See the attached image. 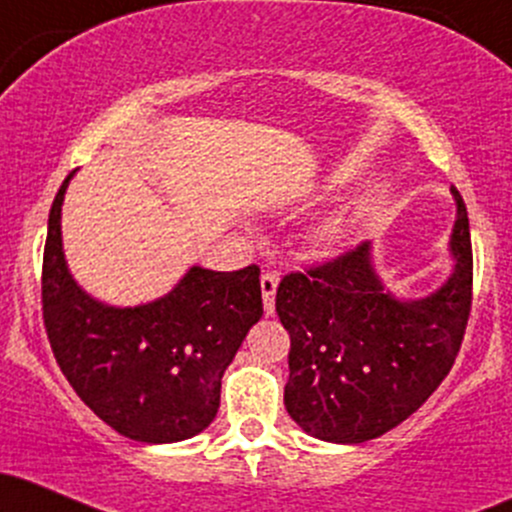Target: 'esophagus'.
Instances as JSON below:
<instances>
[{
    "label": "esophagus",
    "mask_w": 512,
    "mask_h": 512,
    "mask_svg": "<svg viewBox=\"0 0 512 512\" xmlns=\"http://www.w3.org/2000/svg\"><path fill=\"white\" fill-rule=\"evenodd\" d=\"M277 284H279V277L274 272H265L260 277L262 301H265V313H267V316H272V313H274V294H277Z\"/></svg>",
    "instance_id": "esophagus-1"
}]
</instances>
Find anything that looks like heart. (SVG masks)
Masks as SVG:
<instances>
[{"label":"heart","mask_w":512,"mask_h":512,"mask_svg":"<svg viewBox=\"0 0 512 512\" xmlns=\"http://www.w3.org/2000/svg\"><path fill=\"white\" fill-rule=\"evenodd\" d=\"M352 228H355V218H352V213L347 209L335 211L330 213V216H325L323 221L311 230V235H308V245L318 252L333 250V247L342 245L347 238H350Z\"/></svg>","instance_id":"b5f03b06"}]
</instances>
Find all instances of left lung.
<instances>
[{
	"mask_svg": "<svg viewBox=\"0 0 512 512\" xmlns=\"http://www.w3.org/2000/svg\"><path fill=\"white\" fill-rule=\"evenodd\" d=\"M447 282L425 299H398L374 267L372 243L286 274L279 320L291 338L284 406L311 437L374 440L413 415L442 384L471 311V235L457 189Z\"/></svg>",
	"mask_w": 512,
	"mask_h": 512,
	"instance_id": "8db88e82",
	"label": "left lung"
}]
</instances>
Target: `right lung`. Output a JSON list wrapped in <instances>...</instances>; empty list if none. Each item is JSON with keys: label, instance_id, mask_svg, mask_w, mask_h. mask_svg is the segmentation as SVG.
<instances>
[{"label": "right lung", "instance_id": "right-lung-1", "mask_svg": "<svg viewBox=\"0 0 512 512\" xmlns=\"http://www.w3.org/2000/svg\"><path fill=\"white\" fill-rule=\"evenodd\" d=\"M77 172V170H75ZM55 194L43 252V320L77 396L123 437L182 442L216 418L221 379L247 330L262 318L260 269L199 265L160 299L109 306L72 277L63 250V201Z\"/></svg>", "mask_w": 512, "mask_h": 512}]
</instances>
